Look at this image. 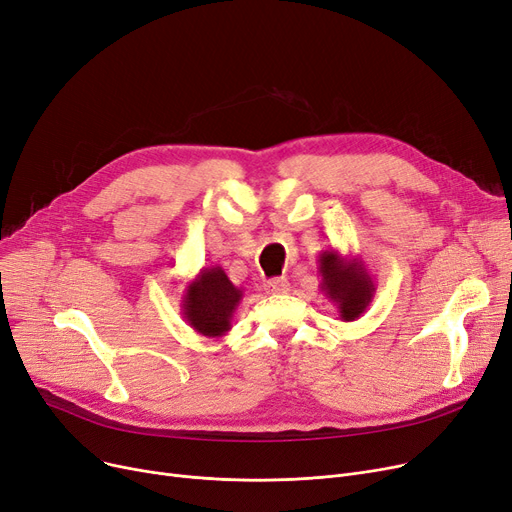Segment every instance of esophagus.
<instances>
[{"label": "esophagus", "instance_id": "esophagus-1", "mask_svg": "<svg viewBox=\"0 0 512 512\" xmlns=\"http://www.w3.org/2000/svg\"><path fill=\"white\" fill-rule=\"evenodd\" d=\"M267 294H286L290 290V282L286 278H272L265 282Z\"/></svg>", "mask_w": 512, "mask_h": 512}]
</instances>
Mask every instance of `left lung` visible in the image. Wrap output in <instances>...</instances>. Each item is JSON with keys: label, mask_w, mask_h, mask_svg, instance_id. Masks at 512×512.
<instances>
[{"label": "left lung", "mask_w": 512, "mask_h": 512, "mask_svg": "<svg viewBox=\"0 0 512 512\" xmlns=\"http://www.w3.org/2000/svg\"><path fill=\"white\" fill-rule=\"evenodd\" d=\"M321 292L338 309L342 321L359 319L375 294V282L359 255H342L338 249L321 251L319 257Z\"/></svg>", "instance_id": "left-lung-1"}]
</instances>
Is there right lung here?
Returning <instances> with one entry per match:
<instances>
[{"instance_id":"obj_1","label":"right lung","mask_w":512,"mask_h":512,"mask_svg":"<svg viewBox=\"0 0 512 512\" xmlns=\"http://www.w3.org/2000/svg\"><path fill=\"white\" fill-rule=\"evenodd\" d=\"M242 301V288L234 286L220 265L203 270L186 284L180 313L199 336L222 338L232 328V317Z\"/></svg>"}]
</instances>
